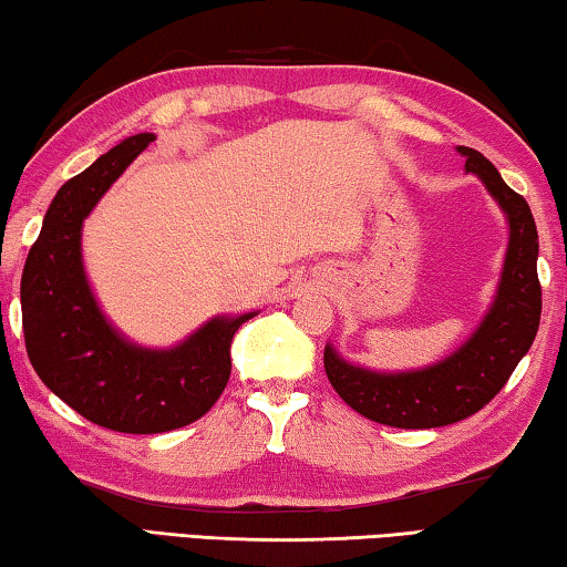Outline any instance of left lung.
I'll return each mask as SVG.
<instances>
[{
  "label": "left lung",
  "instance_id": "1",
  "mask_svg": "<svg viewBox=\"0 0 567 567\" xmlns=\"http://www.w3.org/2000/svg\"><path fill=\"white\" fill-rule=\"evenodd\" d=\"M457 151L467 157V173L480 175L509 220L503 278L485 321L452 357L404 374H377L351 367L331 347L323 349L329 382L351 410L399 430H430L480 412L507 384L540 327L543 289L537 278V228L530 206L499 178L485 155L465 145Z\"/></svg>",
  "mask_w": 567,
  "mask_h": 567
}]
</instances>
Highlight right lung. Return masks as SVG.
I'll list each match as a JSON object with an SVG mask.
<instances>
[{"label": "right lung", "mask_w": 567, "mask_h": 567, "mask_svg": "<svg viewBox=\"0 0 567 567\" xmlns=\"http://www.w3.org/2000/svg\"><path fill=\"white\" fill-rule=\"evenodd\" d=\"M153 141V133L127 137L62 185L20 286L24 347L37 377L92 424L127 434L200 420L228 384L234 333L256 317L213 319L181 347L153 351L130 344L100 313L82 268V220Z\"/></svg>", "instance_id": "right-lung-1"}]
</instances>
